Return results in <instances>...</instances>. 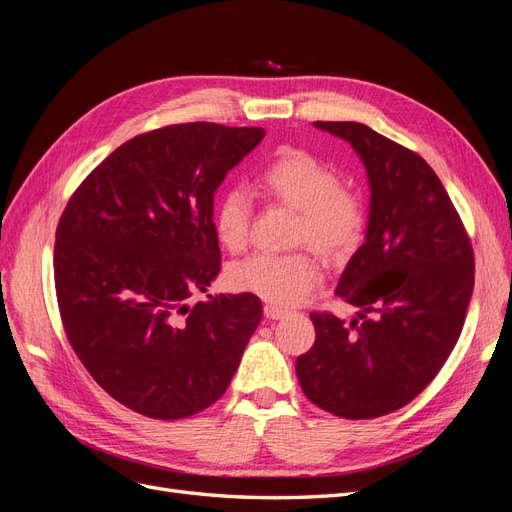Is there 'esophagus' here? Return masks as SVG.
Returning <instances> with one entry per match:
<instances>
[{"label":"esophagus","mask_w":512,"mask_h":512,"mask_svg":"<svg viewBox=\"0 0 512 512\" xmlns=\"http://www.w3.org/2000/svg\"><path fill=\"white\" fill-rule=\"evenodd\" d=\"M288 312L286 309H282V307H277V305H265V316L269 318V320H280V318H284Z\"/></svg>","instance_id":"34e87169"}]
</instances>
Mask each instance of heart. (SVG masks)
Listing matches in <instances>:
<instances>
[{
    "instance_id": "obj_1",
    "label": "heart",
    "mask_w": 512,
    "mask_h": 512,
    "mask_svg": "<svg viewBox=\"0 0 512 512\" xmlns=\"http://www.w3.org/2000/svg\"><path fill=\"white\" fill-rule=\"evenodd\" d=\"M260 194L299 211L294 241L312 245L327 260L348 256L363 239L365 205L342 185L337 170L312 153L284 147L258 173ZM215 235L228 252H243L250 241L252 203L243 190H228L213 215ZM235 290L256 294L273 305H297L322 284L318 258L312 252L288 256L254 254L228 269Z\"/></svg>"
}]
</instances>
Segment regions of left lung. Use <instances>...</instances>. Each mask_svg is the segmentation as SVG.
Instances as JSON below:
<instances>
[{
    "mask_svg": "<svg viewBox=\"0 0 512 512\" xmlns=\"http://www.w3.org/2000/svg\"><path fill=\"white\" fill-rule=\"evenodd\" d=\"M365 164L371 203L365 243L346 265L337 297L350 322L309 314L316 342L297 359L307 399L361 421L404 408L453 352L474 288V252L442 181L418 153L365 123L316 121Z\"/></svg>",
    "mask_w": 512,
    "mask_h": 512,
    "instance_id": "obj_1",
    "label": "left lung"
}]
</instances>
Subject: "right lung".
Instances as JSON below:
<instances>
[{
  "mask_svg": "<svg viewBox=\"0 0 512 512\" xmlns=\"http://www.w3.org/2000/svg\"><path fill=\"white\" fill-rule=\"evenodd\" d=\"M262 128L177 123L117 147L55 232L61 322L85 369L126 408L177 421L218 401L262 318L256 294H209L220 273L213 194Z\"/></svg>",
  "mask_w": 512,
  "mask_h": 512,
  "instance_id": "right-lung-1",
  "label": "right lung"
}]
</instances>
